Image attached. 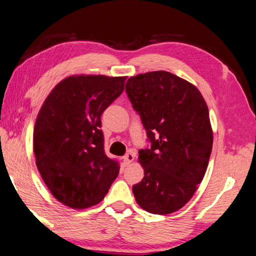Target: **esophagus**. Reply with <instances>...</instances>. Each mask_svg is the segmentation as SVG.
Masks as SVG:
<instances>
[{
	"instance_id": "34e87169",
	"label": "esophagus",
	"mask_w": 256,
	"mask_h": 256,
	"mask_svg": "<svg viewBox=\"0 0 256 256\" xmlns=\"http://www.w3.org/2000/svg\"><path fill=\"white\" fill-rule=\"evenodd\" d=\"M124 162L127 163V164H130V163L134 162V160H135V155H134L132 153H128L127 155L124 156Z\"/></svg>"
}]
</instances>
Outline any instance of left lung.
Returning a JSON list of instances; mask_svg holds the SVG:
<instances>
[{
    "label": "left lung",
    "instance_id": "8db88e82",
    "mask_svg": "<svg viewBox=\"0 0 256 256\" xmlns=\"http://www.w3.org/2000/svg\"><path fill=\"white\" fill-rule=\"evenodd\" d=\"M126 92L152 147L140 150L144 178L132 186L146 212L168 214L189 202L204 180L212 150V128L202 94L166 70L129 78Z\"/></svg>",
    "mask_w": 256,
    "mask_h": 256
}]
</instances>
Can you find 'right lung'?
Returning <instances> with one entry per match:
<instances>
[{
    "label": "right lung",
    "mask_w": 256,
    "mask_h": 256,
    "mask_svg": "<svg viewBox=\"0 0 256 256\" xmlns=\"http://www.w3.org/2000/svg\"><path fill=\"white\" fill-rule=\"evenodd\" d=\"M127 76L70 75L48 94L34 128L36 164L60 204L85 209L102 201L119 174L103 150L101 114L124 91Z\"/></svg>",
    "instance_id": "1"
}]
</instances>
